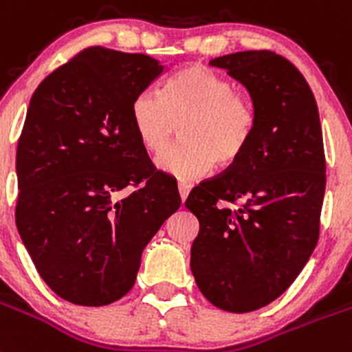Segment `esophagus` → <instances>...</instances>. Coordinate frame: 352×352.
<instances>
[{
	"mask_svg": "<svg viewBox=\"0 0 352 352\" xmlns=\"http://www.w3.org/2000/svg\"><path fill=\"white\" fill-rule=\"evenodd\" d=\"M177 188H179L180 200H182V201H186V198H188V195H189V189H191V186H189V184H186V182H179V186H177Z\"/></svg>",
	"mask_w": 352,
	"mask_h": 352,
	"instance_id": "34e87169",
	"label": "esophagus"
}]
</instances>
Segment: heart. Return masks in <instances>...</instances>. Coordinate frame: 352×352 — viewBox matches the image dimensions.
<instances>
[{"label": "heart", "mask_w": 352, "mask_h": 352, "mask_svg": "<svg viewBox=\"0 0 352 352\" xmlns=\"http://www.w3.org/2000/svg\"><path fill=\"white\" fill-rule=\"evenodd\" d=\"M131 120L146 151L159 154L172 142L177 125L180 145L159 155L157 166L180 180H195L237 163L253 140L256 111L252 100L239 96L234 83L204 65L179 70L163 96L143 90L131 104Z\"/></svg>", "instance_id": "1"}]
</instances>
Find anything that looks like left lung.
Segmentation results:
<instances>
[{"mask_svg":"<svg viewBox=\"0 0 352 352\" xmlns=\"http://www.w3.org/2000/svg\"><path fill=\"white\" fill-rule=\"evenodd\" d=\"M210 65L248 90L256 129L243 157L186 200L200 223L191 271L214 307L244 314L280 298L316 248L326 188L322 131L307 79L280 54L241 51Z\"/></svg>","mask_w":352,"mask_h":352,"instance_id":"8db88e82","label":"left lung"}]
</instances>
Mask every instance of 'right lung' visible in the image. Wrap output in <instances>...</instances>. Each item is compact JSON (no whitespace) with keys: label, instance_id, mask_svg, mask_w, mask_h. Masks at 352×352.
Instances as JSON below:
<instances>
[{"label":"right lung","instance_id":"right-lung-1","mask_svg":"<svg viewBox=\"0 0 352 352\" xmlns=\"http://www.w3.org/2000/svg\"><path fill=\"white\" fill-rule=\"evenodd\" d=\"M140 53L88 47L38 85L17 145L15 225L54 294L102 307L134 285L142 253L180 207L155 172L131 104L163 74ZM127 185L133 194L118 199Z\"/></svg>","mask_w":352,"mask_h":352}]
</instances>
